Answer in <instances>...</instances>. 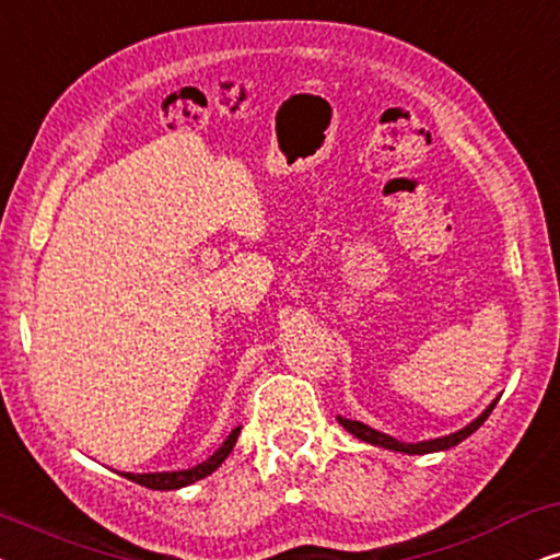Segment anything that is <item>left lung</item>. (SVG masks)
Wrapping results in <instances>:
<instances>
[{
  "label": "left lung",
  "instance_id": "left-lung-1",
  "mask_svg": "<svg viewBox=\"0 0 560 560\" xmlns=\"http://www.w3.org/2000/svg\"><path fill=\"white\" fill-rule=\"evenodd\" d=\"M494 405H497V400L489 405V408L481 412V416L477 418V420H471L469 425L466 428H462V431H456V433H448V435H441V439H431V441H418V443H405V441H397V439H393V435H387V433H380V431H374V428H370V425H364V423H359V420H349V418H336L339 420V423L347 428V431L351 433V435H357L359 441H364V443H372V446H380V448H389V451H400V454H435V451H446V448H454L456 443H462L464 439H469V435L477 431V428L485 423V420L489 418V412L494 410Z\"/></svg>",
  "mask_w": 560,
  "mask_h": 560
}]
</instances>
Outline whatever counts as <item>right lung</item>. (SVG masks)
<instances>
[{"instance_id":"right-lung-1","label":"right lung","mask_w":560,"mask_h":560,"mask_svg":"<svg viewBox=\"0 0 560 560\" xmlns=\"http://www.w3.org/2000/svg\"><path fill=\"white\" fill-rule=\"evenodd\" d=\"M240 431L242 428H234L232 433H229V439L221 443V446L213 451V454L206 458V462L190 466V469H180V471H155V474H129V471H121V477H127L129 481H135V485H142L148 489H160V492H167V489H180V487H188L194 485V481L209 477L219 469L221 464H224V458L232 454L236 439H240Z\"/></svg>"}]
</instances>
